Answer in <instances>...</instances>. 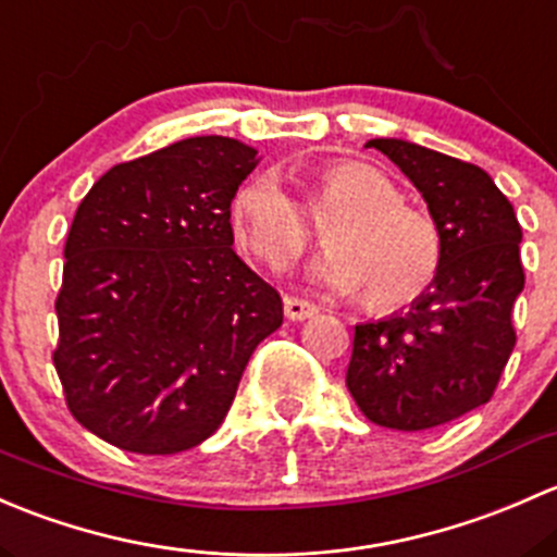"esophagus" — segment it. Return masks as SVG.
<instances>
[{
    "label": "esophagus",
    "instance_id": "34e87169",
    "mask_svg": "<svg viewBox=\"0 0 557 557\" xmlns=\"http://www.w3.org/2000/svg\"><path fill=\"white\" fill-rule=\"evenodd\" d=\"M284 313H286V319H292V321H306V319L317 317L319 306L311 300H300V297H286Z\"/></svg>",
    "mask_w": 557,
    "mask_h": 557
}]
</instances>
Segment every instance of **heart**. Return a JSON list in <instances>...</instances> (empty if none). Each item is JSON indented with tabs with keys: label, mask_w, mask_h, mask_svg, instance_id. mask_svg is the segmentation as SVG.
Instances as JSON below:
<instances>
[{
	"label": "heart",
	"mask_w": 557,
	"mask_h": 557,
	"mask_svg": "<svg viewBox=\"0 0 557 557\" xmlns=\"http://www.w3.org/2000/svg\"><path fill=\"white\" fill-rule=\"evenodd\" d=\"M306 209L324 227L326 251L308 265V278L332 292L364 289V306L394 311L432 286L443 238L426 211L375 165L337 160L306 187ZM238 246L268 271L289 268L311 244L302 211L273 176L244 182L231 200Z\"/></svg>",
	"instance_id": "heart-1"
}]
</instances>
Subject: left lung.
<instances>
[{
    "label": "left lung",
    "mask_w": 557,
    "mask_h": 557,
    "mask_svg": "<svg viewBox=\"0 0 557 557\" xmlns=\"http://www.w3.org/2000/svg\"><path fill=\"white\" fill-rule=\"evenodd\" d=\"M423 195L443 238L432 286L405 313L354 330L346 386L372 423L421 432L485 405L515 348L523 231L480 165L405 139H370Z\"/></svg>",
    "instance_id": "1"
}]
</instances>
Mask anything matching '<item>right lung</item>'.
Here are the masks:
<instances>
[{
    "label": "right lung",
    "instance_id": "right-lung-1",
    "mask_svg": "<svg viewBox=\"0 0 557 557\" xmlns=\"http://www.w3.org/2000/svg\"><path fill=\"white\" fill-rule=\"evenodd\" d=\"M257 150L193 136L109 169L77 206L55 297L69 412L120 450L169 456L220 429L278 292L233 251Z\"/></svg>",
    "mask_w": 557,
    "mask_h": 557
}]
</instances>
